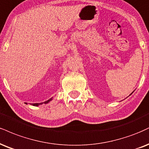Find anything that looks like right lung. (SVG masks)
I'll list each match as a JSON object with an SVG mask.
<instances>
[{"label": "right lung", "mask_w": 149, "mask_h": 149, "mask_svg": "<svg viewBox=\"0 0 149 149\" xmlns=\"http://www.w3.org/2000/svg\"><path fill=\"white\" fill-rule=\"evenodd\" d=\"M50 101H51V99L48 100V101L44 102V103H48V102H49ZM42 103H34V104H33V105H34V106H38V105H42ZM26 104H27V103H26Z\"/></svg>", "instance_id": "1"}]
</instances>
